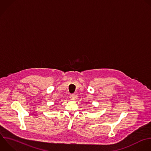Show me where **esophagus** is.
<instances>
[{
  "label": "esophagus",
  "mask_w": 151,
  "mask_h": 151,
  "mask_svg": "<svg viewBox=\"0 0 151 151\" xmlns=\"http://www.w3.org/2000/svg\"><path fill=\"white\" fill-rule=\"evenodd\" d=\"M69 98H70V99L74 100V99H75V95H74V94H71V95H70Z\"/></svg>",
  "instance_id": "esophagus-1"
}]
</instances>
